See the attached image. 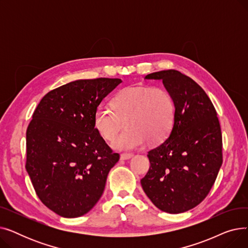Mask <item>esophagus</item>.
<instances>
[{
    "label": "esophagus",
    "instance_id": "34e87169",
    "mask_svg": "<svg viewBox=\"0 0 248 248\" xmlns=\"http://www.w3.org/2000/svg\"><path fill=\"white\" fill-rule=\"evenodd\" d=\"M133 157V154H122L121 160H128Z\"/></svg>",
    "mask_w": 248,
    "mask_h": 248
}]
</instances>
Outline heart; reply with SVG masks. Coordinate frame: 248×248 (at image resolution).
<instances>
[{"mask_svg": "<svg viewBox=\"0 0 248 248\" xmlns=\"http://www.w3.org/2000/svg\"><path fill=\"white\" fill-rule=\"evenodd\" d=\"M175 120V102L164 88L134 86L121 90L111 100V108L99 106L93 126L106 140H112L125 122L127 131L111 144L116 151H132L159 144L170 135Z\"/></svg>", "mask_w": 248, "mask_h": 248, "instance_id": "b5f03b06", "label": "heart"}]
</instances>
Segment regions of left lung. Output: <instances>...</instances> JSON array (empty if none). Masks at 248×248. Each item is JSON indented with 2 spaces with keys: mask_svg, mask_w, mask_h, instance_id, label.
<instances>
[{
  "mask_svg": "<svg viewBox=\"0 0 248 248\" xmlns=\"http://www.w3.org/2000/svg\"><path fill=\"white\" fill-rule=\"evenodd\" d=\"M145 78L163 81L175 102V120L169 138L149 151L151 166L140 184L160 210L183 213L206 198L222 165L217 112L202 87L180 71Z\"/></svg>",
  "mask_w": 248,
  "mask_h": 248,
  "instance_id": "obj_1",
  "label": "left lung"
}]
</instances>
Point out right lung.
<instances>
[{
	"mask_svg": "<svg viewBox=\"0 0 248 248\" xmlns=\"http://www.w3.org/2000/svg\"><path fill=\"white\" fill-rule=\"evenodd\" d=\"M120 83L119 78L69 82L49 91L33 113L26 170L39 199L62 217L93 209L120 160L93 126L96 108Z\"/></svg>",
	"mask_w": 248,
	"mask_h": 248,
	"instance_id": "obj_1",
	"label": "right lung"
}]
</instances>
